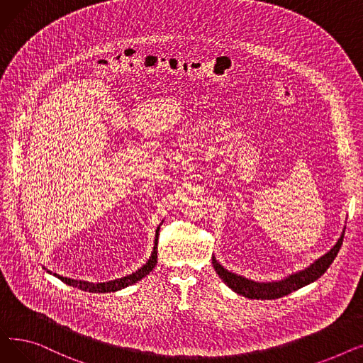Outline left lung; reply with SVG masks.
Wrapping results in <instances>:
<instances>
[{
	"mask_svg": "<svg viewBox=\"0 0 363 363\" xmlns=\"http://www.w3.org/2000/svg\"><path fill=\"white\" fill-rule=\"evenodd\" d=\"M342 238H345V231H342L341 237L338 238L337 244L333 247V249L322 257H319L318 260H315L311 266H308L306 269L291 274L287 278H284L281 281H274V282H256L249 278L237 275L234 272H230L223 268L215 256L212 257V263L220 279L237 294H241L249 298H257V300H274L304 287V285L316 281L318 278H320V275L325 274V271L330 268V264L334 262L337 253L340 252Z\"/></svg>",
	"mask_w": 363,
	"mask_h": 363,
	"instance_id": "obj_1",
	"label": "left lung"
}]
</instances>
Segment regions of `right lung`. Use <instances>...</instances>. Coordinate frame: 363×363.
Listing matches in <instances>:
<instances>
[{"label": "right lung", "instance_id": "obj_1", "mask_svg": "<svg viewBox=\"0 0 363 363\" xmlns=\"http://www.w3.org/2000/svg\"><path fill=\"white\" fill-rule=\"evenodd\" d=\"M159 230H160V226H157V230H156L155 247H152V253H151L150 259L147 260L145 264L141 266V268H140L138 271L132 272L130 275L122 277V278H119V279L107 281V282H97V284H94V282H88V281L66 278V277H62V275L52 274V272H50V271H47V272H50V274H52L54 277L62 279V281L66 282L67 285H72V287H76V289L84 290V291H89V293H111V291H118V290L126 289V287H129V285L141 281L144 277H147L152 269L156 268V263H157V240H159ZM44 269H47V268H44Z\"/></svg>", "mask_w": 363, "mask_h": 363}]
</instances>
